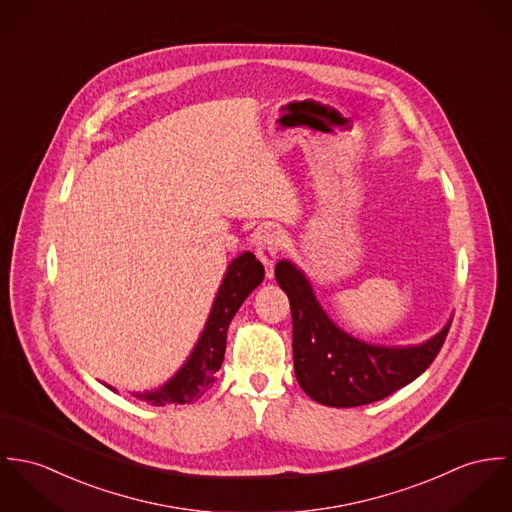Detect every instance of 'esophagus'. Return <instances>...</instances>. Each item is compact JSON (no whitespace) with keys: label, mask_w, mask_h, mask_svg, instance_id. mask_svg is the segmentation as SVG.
Returning a JSON list of instances; mask_svg holds the SVG:
<instances>
[{"label":"esophagus","mask_w":512,"mask_h":512,"mask_svg":"<svg viewBox=\"0 0 512 512\" xmlns=\"http://www.w3.org/2000/svg\"><path fill=\"white\" fill-rule=\"evenodd\" d=\"M283 249V235L277 229H265L255 243V255L259 257V261L267 267V275L271 277V269L275 265V259L279 257Z\"/></svg>","instance_id":"34e87169"}]
</instances>
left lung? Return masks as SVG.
Returning <instances> with one entry per match:
<instances>
[{
	"label": "left lung",
	"mask_w": 512,
	"mask_h": 512,
	"mask_svg": "<svg viewBox=\"0 0 512 512\" xmlns=\"http://www.w3.org/2000/svg\"><path fill=\"white\" fill-rule=\"evenodd\" d=\"M292 312V355L298 385L326 406H361L389 397L420 377L440 353L452 320L420 345L387 347L338 328L316 300L308 279L290 261L275 267Z\"/></svg>",
	"instance_id": "8db88e82"
}]
</instances>
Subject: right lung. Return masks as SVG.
Here are the masks:
<instances>
[{
    "instance_id": "right-lung-1",
    "label": "right lung",
    "mask_w": 512,
    "mask_h": 512,
    "mask_svg": "<svg viewBox=\"0 0 512 512\" xmlns=\"http://www.w3.org/2000/svg\"><path fill=\"white\" fill-rule=\"evenodd\" d=\"M263 277L265 269L253 253L245 251L233 259L216 294L204 332L194 345L190 357L163 387L151 393H135V398L145 400L151 406H165L190 404L202 397L212 387L216 373L222 367L231 318L249 296V292L261 284Z\"/></svg>"
}]
</instances>
